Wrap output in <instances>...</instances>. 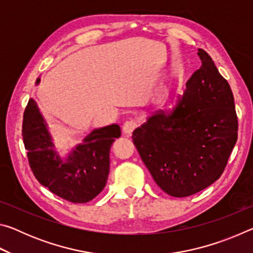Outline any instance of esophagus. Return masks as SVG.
<instances>
[{"mask_svg": "<svg viewBox=\"0 0 253 253\" xmlns=\"http://www.w3.org/2000/svg\"><path fill=\"white\" fill-rule=\"evenodd\" d=\"M136 127H137V123L135 121H127L123 125V131L127 135H130Z\"/></svg>", "mask_w": 253, "mask_h": 253, "instance_id": "1", "label": "esophagus"}]
</instances>
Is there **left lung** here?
<instances>
[{
    "mask_svg": "<svg viewBox=\"0 0 253 253\" xmlns=\"http://www.w3.org/2000/svg\"><path fill=\"white\" fill-rule=\"evenodd\" d=\"M202 66L169 111H156L132 132V142L165 193L185 198L219 178L238 139L230 84L212 58L199 49Z\"/></svg>",
    "mask_w": 253,
    "mask_h": 253,
    "instance_id": "left-lung-1",
    "label": "left lung"
}]
</instances>
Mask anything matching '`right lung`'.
I'll return each mask as SVG.
<instances>
[{"label": "right lung", "instance_id": "add662e5", "mask_svg": "<svg viewBox=\"0 0 253 253\" xmlns=\"http://www.w3.org/2000/svg\"><path fill=\"white\" fill-rule=\"evenodd\" d=\"M39 83L38 78L36 84ZM121 134L117 124L96 128L61 157L48 123L32 98L23 115V143L34 176L53 194L72 203H87L104 190L109 174L110 147Z\"/></svg>", "mask_w": 253, "mask_h": 253}]
</instances>
